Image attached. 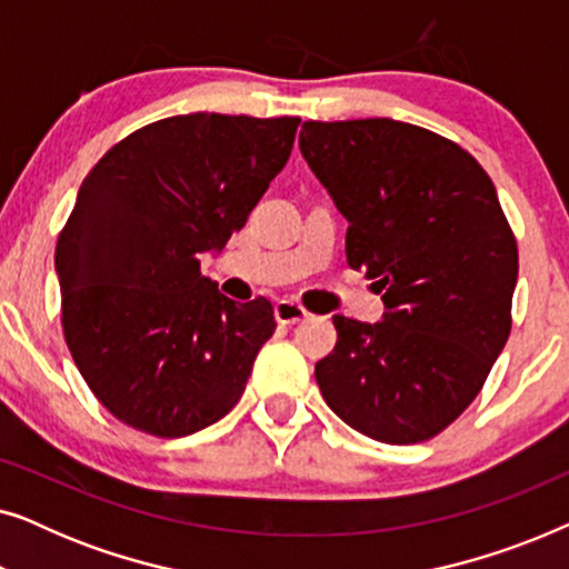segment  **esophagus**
<instances>
[{"label": "esophagus", "mask_w": 569, "mask_h": 569, "mask_svg": "<svg viewBox=\"0 0 569 569\" xmlns=\"http://www.w3.org/2000/svg\"><path fill=\"white\" fill-rule=\"evenodd\" d=\"M274 318H277V323H282V326H295L300 321H308L310 313L300 306V302L279 300L274 306Z\"/></svg>", "instance_id": "esophagus-1"}]
</instances>
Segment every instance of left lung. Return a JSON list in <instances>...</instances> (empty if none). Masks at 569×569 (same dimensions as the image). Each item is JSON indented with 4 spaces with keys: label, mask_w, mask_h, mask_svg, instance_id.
Masks as SVG:
<instances>
[{
    "label": "left lung",
    "mask_w": 569,
    "mask_h": 569,
    "mask_svg": "<svg viewBox=\"0 0 569 569\" xmlns=\"http://www.w3.org/2000/svg\"><path fill=\"white\" fill-rule=\"evenodd\" d=\"M300 152L347 217V263L386 306L378 323L333 316L318 388L372 440H430L510 337L518 246L492 178L463 147L393 119L306 121Z\"/></svg>",
    "instance_id": "obj_1"
}]
</instances>
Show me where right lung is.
Masks as SVG:
<instances>
[{
  "mask_svg": "<svg viewBox=\"0 0 569 569\" xmlns=\"http://www.w3.org/2000/svg\"><path fill=\"white\" fill-rule=\"evenodd\" d=\"M298 116L147 123L84 178L59 232L61 326L77 370L123 425L158 438L214 425L277 329L271 302L201 277L292 152Z\"/></svg>",
  "mask_w": 569,
  "mask_h": 569,
  "instance_id": "obj_1",
  "label": "right lung"
}]
</instances>
